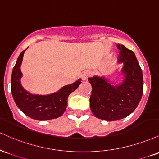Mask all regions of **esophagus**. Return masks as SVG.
Returning <instances> with one entry per match:
<instances>
[{
  "label": "esophagus",
  "instance_id": "34e87169",
  "mask_svg": "<svg viewBox=\"0 0 159 159\" xmlns=\"http://www.w3.org/2000/svg\"><path fill=\"white\" fill-rule=\"evenodd\" d=\"M90 75L91 73L89 72V70H85V71H84L83 74H82V79H83V80H86Z\"/></svg>",
  "mask_w": 159,
  "mask_h": 159
}]
</instances>
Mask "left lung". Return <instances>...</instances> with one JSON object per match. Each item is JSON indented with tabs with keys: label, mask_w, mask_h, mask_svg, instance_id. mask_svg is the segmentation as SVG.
<instances>
[{
	"label": "left lung",
	"mask_w": 159,
	"mask_h": 159,
	"mask_svg": "<svg viewBox=\"0 0 159 159\" xmlns=\"http://www.w3.org/2000/svg\"><path fill=\"white\" fill-rule=\"evenodd\" d=\"M120 50L118 62L124 63L122 84L111 85L103 76L89 78L92 86L90 107L98 118L107 121L117 120L129 115L136 109L143 94L142 70L133 51L117 44Z\"/></svg>",
	"instance_id": "1"
}]
</instances>
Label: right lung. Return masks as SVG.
I'll return each instance as SVG.
<instances>
[{"instance_id": "1", "label": "right lung", "mask_w": 159, "mask_h": 159, "mask_svg": "<svg viewBox=\"0 0 159 159\" xmlns=\"http://www.w3.org/2000/svg\"><path fill=\"white\" fill-rule=\"evenodd\" d=\"M25 50L20 53L12 70L11 91L14 101L22 112L35 120H47L57 118L66 109L68 95L77 89L81 81L78 80L75 83L64 86L57 92L49 95L31 94L24 90L20 83L22 76L20 67Z\"/></svg>"}]
</instances>
